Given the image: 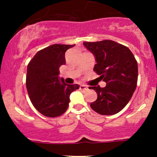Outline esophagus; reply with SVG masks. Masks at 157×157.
Masks as SVG:
<instances>
[{
	"mask_svg": "<svg viewBox=\"0 0 157 157\" xmlns=\"http://www.w3.org/2000/svg\"><path fill=\"white\" fill-rule=\"evenodd\" d=\"M80 90H82V91H88V90H89V88H88V86H86V85H80Z\"/></svg>",
	"mask_w": 157,
	"mask_h": 157,
	"instance_id": "obj_1",
	"label": "esophagus"
}]
</instances>
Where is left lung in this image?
Masks as SVG:
<instances>
[{
	"label": "left lung",
	"instance_id": "obj_1",
	"mask_svg": "<svg viewBox=\"0 0 157 157\" xmlns=\"http://www.w3.org/2000/svg\"><path fill=\"white\" fill-rule=\"evenodd\" d=\"M83 45L95 56L94 72L106 82L104 88L89 87L97 94V100L90 106L102 115L120 112L130 101L137 84L138 66L134 55L127 46L111 40Z\"/></svg>",
	"mask_w": 157,
	"mask_h": 157
}]
</instances>
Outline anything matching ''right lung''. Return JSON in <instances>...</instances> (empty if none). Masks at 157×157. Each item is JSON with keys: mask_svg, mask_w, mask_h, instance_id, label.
<instances>
[{"mask_svg": "<svg viewBox=\"0 0 157 157\" xmlns=\"http://www.w3.org/2000/svg\"><path fill=\"white\" fill-rule=\"evenodd\" d=\"M75 45L53 44L43 48L28 64L26 84L29 97L34 107L48 117L63 114L70 94L80 87L58 78L59 68L66 64L65 53Z\"/></svg>", "mask_w": 157, "mask_h": 157, "instance_id": "obj_1", "label": "right lung"}]
</instances>
